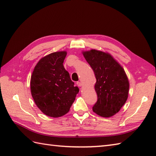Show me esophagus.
<instances>
[{"mask_svg": "<svg viewBox=\"0 0 156 156\" xmlns=\"http://www.w3.org/2000/svg\"><path fill=\"white\" fill-rule=\"evenodd\" d=\"M76 84H77L78 87H82V84L81 83V82H76Z\"/></svg>", "mask_w": 156, "mask_h": 156, "instance_id": "esophagus-1", "label": "esophagus"}]
</instances>
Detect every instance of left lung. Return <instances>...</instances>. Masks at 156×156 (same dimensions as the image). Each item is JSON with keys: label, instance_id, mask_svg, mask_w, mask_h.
<instances>
[{"label": "left lung", "instance_id": "obj_1", "mask_svg": "<svg viewBox=\"0 0 156 156\" xmlns=\"http://www.w3.org/2000/svg\"><path fill=\"white\" fill-rule=\"evenodd\" d=\"M97 79L94 88L98 99L92 107L96 114L111 117L127 100L129 82L123 68L108 53L96 49L82 51Z\"/></svg>", "mask_w": 156, "mask_h": 156}]
</instances>
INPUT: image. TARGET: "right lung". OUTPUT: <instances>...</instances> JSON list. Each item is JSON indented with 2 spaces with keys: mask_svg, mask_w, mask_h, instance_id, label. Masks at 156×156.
<instances>
[{
  "mask_svg": "<svg viewBox=\"0 0 156 156\" xmlns=\"http://www.w3.org/2000/svg\"><path fill=\"white\" fill-rule=\"evenodd\" d=\"M66 54V51H57L42 58L31 77L35 103L49 117L56 118L68 113L79 92L63 65Z\"/></svg>",
  "mask_w": 156,
  "mask_h": 156,
  "instance_id": "obj_1",
  "label": "right lung"
}]
</instances>
